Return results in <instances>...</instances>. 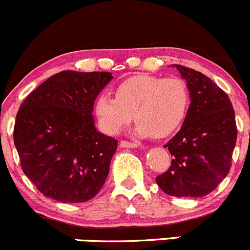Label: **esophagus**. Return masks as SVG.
I'll return each mask as SVG.
<instances>
[{
  "instance_id": "obj_1",
  "label": "esophagus",
  "mask_w": 250,
  "mask_h": 250,
  "mask_svg": "<svg viewBox=\"0 0 250 250\" xmlns=\"http://www.w3.org/2000/svg\"><path fill=\"white\" fill-rule=\"evenodd\" d=\"M120 146L121 147H138L139 144H136V143H132V141L123 140V141H120Z\"/></svg>"
}]
</instances>
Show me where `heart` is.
<instances>
[{"mask_svg": "<svg viewBox=\"0 0 250 250\" xmlns=\"http://www.w3.org/2000/svg\"><path fill=\"white\" fill-rule=\"evenodd\" d=\"M190 106V92L180 77L138 75L115 89V98L101 94L94 110L105 134L116 135L134 120L140 135L160 139L182 126Z\"/></svg>", "mask_w": 250, "mask_h": 250, "instance_id": "b5f03b06", "label": "heart"}]
</instances>
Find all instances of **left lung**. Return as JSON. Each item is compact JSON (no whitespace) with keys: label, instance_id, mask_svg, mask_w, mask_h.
Returning <instances> with one entry per match:
<instances>
[{"label":"left lung","instance_id":"1","mask_svg":"<svg viewBox=\"0 0 250 250\" xmlns=\"http://www.w3.org/2000/svg\"><path fill=\"white\" fill-rule=\"evenodd\" d=\"M187 80L191 103L182 129L164 145L171 165L156 184L171 196L208 195L231 167L237 143L235 112L230 99L202 72L175 65Z\"/></svg>","mask_w":250,"mask_h":250}]
</instances>
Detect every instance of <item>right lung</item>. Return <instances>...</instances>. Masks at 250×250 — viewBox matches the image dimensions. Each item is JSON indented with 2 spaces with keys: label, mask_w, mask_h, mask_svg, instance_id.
<instances>
[{
  "label": "right lung",
  "mask_w": 250,
  "mask_h": 250,
  "mask_svg": "<svg viewBox=\"0 0 250 250\" xmlns=\"http://www.w3.org/2000/svg\"><path fill=\"white\" fill-rule=\"evenodd\" d=\"M111 79L105 71H61L20 106L13 143L22 171L47 198L83 203L103 188L118 140L96 131L91 112Z\"/></svg>",
  "instance_id": "add662e5"
}]
</instances>
